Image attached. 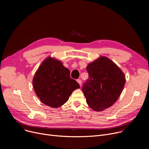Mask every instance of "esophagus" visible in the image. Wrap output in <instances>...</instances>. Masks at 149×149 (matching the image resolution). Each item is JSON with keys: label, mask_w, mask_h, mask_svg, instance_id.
Listing matches in <instances>:
<instances>
[{"label": "esophagus", "mask_w": 149, "mask_h": 149, "mask_svg": "<svg viewBox=\"0 0 149 149\" xmlns=\"http://www.w3.org/2000/svg\"><path fill=\"white\" fill-rule=\"evenodd\" d=\"M77 81L78 83H79V84L81 86V80L80 79H77Z\"/></svg>", "instance_id": "1"}]
</instances>
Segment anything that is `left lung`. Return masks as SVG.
I'll return each mask as SVG.
<instances>
[{
	"instance_id": "8db88e82",
	"label": "left lung",
	"mask_w": 149,
	"mask_h": 149,
	"mask_svg": "<svg viewBox=\"0 0 149 149\" xmlns=\"http://www.w3.org/2000/svg\"><path fill=\"white\" fill-rule=\"evenodd\" d=\"M88 79L82 91L89 106L96 111L112 106L118 100L126 82L122 70L106 57H100L86 68Z\"/></svg>"
}]
</instances>
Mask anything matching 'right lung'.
Wrapping results in <instances>:
<instances>
[{"instance_id": "obj_1", "label": "right lung", "mask_w": 149, "mask_h": 149, "mask_svg": "<svg viewBox=\"0 0 149 149\" xmlns=\"http://www.w3.org/2000/svg\"><path fill=\"white\" fill-rule=\"evenodd\" d=\"M37 96L45 105L58 107L64 104L80 85L70 77V70L62 63L47 58L39 66L33 79Z\"/></svg>"}]
</instances>
